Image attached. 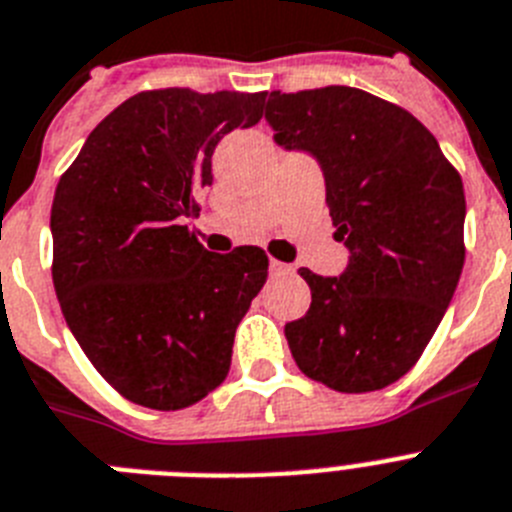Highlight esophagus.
Masks as SVG:
<instances>
[{"mask_svg":"<svg viewBox=\"0 0 512 512\" xmlns=\"http://www.w3.org/2000/svg\"><path fill=\"white\" fill-rule=\"evenodd\" d=\"M269 272H272L274 277H279V274H292V266L282 264V261H277V259H272V261H269Z\"/></svg>","mask_w":512,"mask_h":512,"instance_id":"1","label":"esophagus"}]
</instances>
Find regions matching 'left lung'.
Wrapping results in <instances>:
<instances>
[{
    "instance_id": "1",
    "label": "left lung",
    "mask_w": 512,
    "mask_h": 512,
    "mask_svg": "<svg viewBox=\"0 0 512 512\" xmlns=\"http://www.w3.org/2000/svg\"><path fill=\"white\" fill-rule=\"evenodd\" d=\"M264 116L282 150L318 163L349 251L339 277L300 269L310 308L285 326L292 357L334 391L386 388L412 370L456 292L461 176L412 113L357 87L272 93Z\"/></svg>"
}]
</instances>
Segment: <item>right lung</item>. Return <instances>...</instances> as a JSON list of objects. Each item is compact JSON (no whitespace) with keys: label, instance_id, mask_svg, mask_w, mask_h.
<instances>
[{"label":"right lung","instance_id":"obj_1","mask_svg":"<svg viewBox=\"0 0 512 512\" xmlns=\"http://www.w3.org/2000/svg\"><path fill=\"white\" fill-rule=\"evenodd\" d=\"M264 98L186 87L134 95L90 131L56 186L61 313L95 370L134 404L186 409L230 370L269 259L256 246L207 251L189 220L212 183L217 142L256 124Z\"/></svg>","mask_w":512,"mask_h":512}]
</instances>
